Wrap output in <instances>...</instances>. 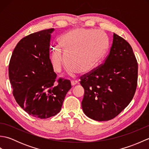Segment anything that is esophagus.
<instances>
[{
	"mask_svg": "<svg viewBox=\"0 0 149 149\" xmlns=\"http://www.w3.org/2000/svg\"><path fill=\"white\" fill-rule=\"evenodd\" d=\"M78 83H79V82L77 81H71V84H72V86H74V85L78 84Z\"/></svg>",
	"mask_w": 149,
	"mask_h": 149,
	"instance_id": "obj_1",
	"label": "esophagus"
}]
</instances>
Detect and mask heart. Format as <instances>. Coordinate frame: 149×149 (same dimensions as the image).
Segmentation results:
<instances>
[{
  "mask_svg": "<svg viewBox=\"0 0 149 149\" xmlns=\"http://www.w3.org/2000/svg\"><path fill=\"white\" fill-rule=\"evenodd\" d=\"M58 44L59 47L54 49L52 54L53 67L56 72H61L67 61L71 74L90 71L102 59L108 48V41L104 33L83 28L64 33L59 38Z\"/></svg>",
  "mask_w": 149,
  "mask_h": 149,
  "instance_id": "1",
  "label": "heart"
}]
</instances>
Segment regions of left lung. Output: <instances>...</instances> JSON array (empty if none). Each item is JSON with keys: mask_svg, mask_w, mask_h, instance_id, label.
I'll list each match as a JSON object with an SVG mask.
<instances>
[{"mask_svg": "<svg viewBox=\"0 0 149 149\" xmlns=\"http://www.w3.org/2000/svg\"><path fill=\"white\" fill-rule=\"evenodd\" d=\"M137 81L138 63L131 46L113 33L112 46L104 63L81 77L84 114L97 121L114 118L131 102Z\"/></svg>", "mask_w": 149, "mask_h": 149, "instance_id": "obj_1", "label": "left lung"}]
</instances>
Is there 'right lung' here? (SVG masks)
I'll use <instances>...</instances> for the list:
<instances>
[{"mask_svg": "<svg viewBox=\"0 0 149 149\" xmlns=\"http://www.w3.org/2000/svg\"><path fill=\"white\" fill-rule=\"evenodd\" d=\"M54 30L40 31L23 38L15 47L9 65V81L17 102L29 115L42 119L61 111L72 88L70 80H57L54 72L49 57Z\"/></svg>", "mask_w": 149, "mask_h": 149, "instance_id": "obj_1", "label": "right lung"}]
</instances>
